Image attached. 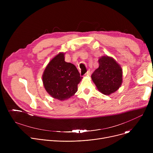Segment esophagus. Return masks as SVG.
<instances>
[{"label":"esophagus","mask_w":153,"mask_h":153,"mask_svg":"<svg viewBox=\"0 0 153 153\" xmlns=\"http://www.w3.org/2000/svg\"><path fill=\"white\" fill-rule=\"evenodd\" d=\"M90 74H91V72H90V70H88V71H87V72L86 73V74H85L86 76H90Z\"/></svg>","instance_id":"1"}]
</instances>
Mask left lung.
Listing matches in <instances>:
<instances>
[{
    "label": "left lung",
    "mask_w": 153,
    "mask_h": 153,
    "mask_svg": "<svg viewBox=\"0 0 153 153\" xmlns=\"http://www.w3.org/2000/svg\"><path fill=\"white\" fill-rule=\"evenodd\" d=\"M99 67L91 75L97 89L109 95L117 91L122 83V70L112 57L103 56L99 59Z\"/></svg>",
    "instance_id": "8db88e82"
}]
</instances>
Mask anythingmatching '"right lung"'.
<instances>
[{
    "label": "right lung",
    "mask_w": 153,
    "mask_h": 153,
    "mask_svg": "<svg viewBox=\"0 0 153 153\" xmlns=\"http://www.w3.org/2000/svg\"><path fill=\"white\" fill-rule=\"evenodd\" d=\"M82 78L75 65L65 61L62 53L49 62L42 76L47 91L60 100L68 99L77 92Z\"/></svg>",
    "instance_id": "obj_1"
}]
</instances>
